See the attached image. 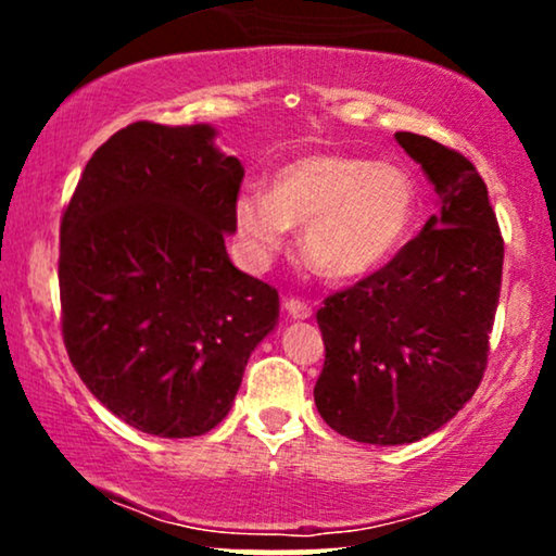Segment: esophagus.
<instances>
[{"label": "esophagus", "mask_w": 556, "mask_h": 556, "mask_svg": "<svg viewBox=\"0 0 556 556\" xmlns=\"http://www.w3.org/2000/svg\"><path fill=\"white\" fill-rule=\"evenodd\" d=\"M282 308H285V314L292 318V321H305V318H311V314H314V311H311V305L305 303V300H298V298L285 300Z\"/></svg>", "instance_id": "1"}]
</instances>
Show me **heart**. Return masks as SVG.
<instances>
[{"label":"heart","instance_id":"b5f03b06","mask_svg":"<svg viewBox=\"0 0 556 556\" xmlns=\"http://www.w3.org/2000/svg\"><path fill=\"white\" fill-rule=\"evenodd\" d=\"M418 208V185L400 164L314 151L274 172L266 193L240 190L232 227L248 269H266L292 225H303V258L324 277L353 282L405 245Z\"/></svg>","mask_w":556,"mask_h":556}]
</instances>
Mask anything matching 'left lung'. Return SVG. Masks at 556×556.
Returning <instances> with one entry per match:
<instances>
[{
	"label": "left lung",
	"instance_id": "obj_1",
	"mask_svg": "<svg viewBox=\"0 0 556 556\" xmlns=\"http://www.w3.org/2000/svg\"><path fill=\"white\" fill-rule=\"evenodd\" d=\"M439 195L416 240L384 269L329 295L316 314L327 361L318 413L363 444H410L473 397L500 303L504 242L473 164L437 140L397 132Z\"/></svg>",
	"mask_w": 556,
	"mask_h": 556
}]
</instances>
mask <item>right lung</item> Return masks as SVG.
I'll return each instance as SVG.
<instances>
[{
	"mask_svg": "<svg viewBox=\"0 0 556 556\" xmlns=\"http://www.w3.org/2000/svg\"><path fill=\"white\" fill-rule=\"evenodd\" d=\"M216 127L132 123L83 169L60 229L62 334L127 426L164 439L227 418L279 295L227 256L238 156Z\"/></svg>",
	"mask_w": 556,
	"mask_h": 556,
	"instance_id": "add662e5",
	"label": "right lung"
}]
</instances>
